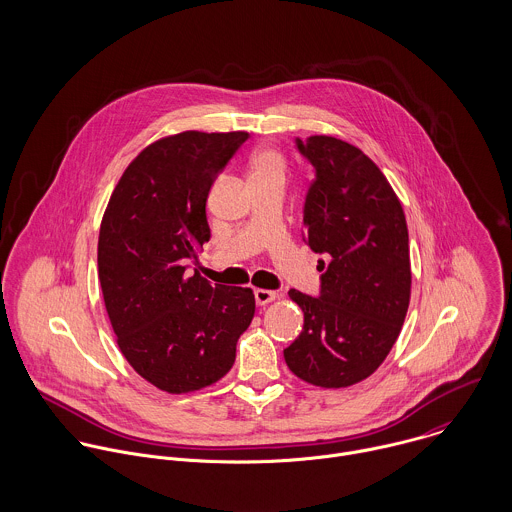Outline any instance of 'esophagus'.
<instances>
[{"label": "esophagus", "instance_id": "34e87169", "mask_svg": "<svg viewBox=\"0 0 512 512\" xmlns=\"http://www.w3.org/2000/svg\"><path fill=\"white\" fill-rule=\"evenodd\" d=\"M254 299L258 305H268L270 301L276 299V292H270V290H256L254 292Z\"/></svg>", "mask_w": 512, "mask_h": 512}]
</instances>
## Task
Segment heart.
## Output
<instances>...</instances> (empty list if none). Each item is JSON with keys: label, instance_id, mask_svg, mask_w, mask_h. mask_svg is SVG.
<instances>
[{"label": "heart", "instance_id": "heart-1", "mask_svg": "<svg viewBox=\"0 0 512 512\" xmlns=\"http://www.w3.org/2000/svg\"><path fill=\"white\" fill-rule=\"evenodd\" d=\"M250 177L252 181H284L286 177V159L276 147H262L250 159Z\"/></svg>", "mask_w": 512, "mask_h": 512}]
</instances>
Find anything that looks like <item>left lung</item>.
Segmentation results:
<instances>
[{
    "instance_id": "left-lung-1",
    "label": "left lung",
    "mask_w": 512,
    "mask_h": 512,
    "mask_svg": "<svg viewBox=\"0 0 512 512\" xmlns=\"http://www.w3.org/2000/svg\"><path fill=\"white\" fill-rule=\"evenodd\" d=\"M315 179L303 240L321 254L319 293L290 290L303 329L284 359L295 376L345 388L370 376L396 343L410 303V244L402 205L359 147L331 136L295 138Z\"/></svg>"
}]
</instances>
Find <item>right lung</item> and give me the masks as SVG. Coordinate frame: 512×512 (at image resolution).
<instances>
[{"instance_id": "add662e5", "label": "right lung", "mask_w": 512, "mask_h": 512, "mask_svg": "<svg viewBox=\"0 0 512 512\" xmlns=\"http://www.w3.org/2000/svg\"><path fill=\"white\" fill-rule=\"evenodd\" d=\"M246 132H183L147 146L116 185L98 236V278L118 347L159 390L220 380L254 317L250 288H224L189 262L211 238L207 197Z\"/></svg>"}]
</instances>
